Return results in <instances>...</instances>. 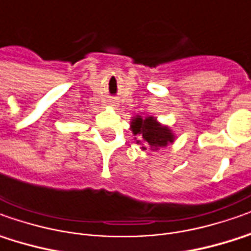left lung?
I'll use <instances>...</instances> for the list:
<instances>
[{
    "label": "left lung",
    "instance_id": "1",
    "mask_svg": "<svg viewBox=\"0 0 251 251\" xmlns=\"http://www.w3.org/2000/svg\"><path fill=\"white\" fill-rule=\"evenodd\" d=\"M132 134L136 136V143L142 145V150L150 148V150H158L160 148H167L169 143L175 141L174 132L167 126H162L153 116L142 119L136 116L131 122Z\"/></svg>",
    "mask_w": 251,
    "mask_h": 251
}]
</instances>
